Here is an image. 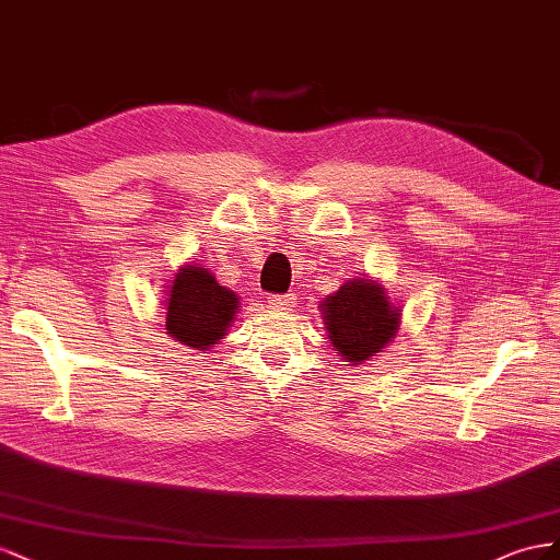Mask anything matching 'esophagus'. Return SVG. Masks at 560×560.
I'll use <instances>...</instances> for the list:
<instances>
[{
	"mask_svg": "<svg viewBox=\"0 0 560 560\" xmlns=\"http://www.w3.org/2000/svg\"><path fill=\"white\" fill-rule=\"evenodd\" d=\"M295 295L291 293V295H269L267 298V307L269 310H277V312H285V310H291L293 305H295Z\"/></svg>",
	"mask_w": 560,
	"mask_h": 560,
	"instance_id": "esophagus-1",
	"label": "esophagus"
}]
</instances>
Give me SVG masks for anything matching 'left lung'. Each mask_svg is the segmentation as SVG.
<instances>
[{
    "mask_svg": "<svg viewBox=\"0 0 560 560\" xmlns=\"http://www.w3.org/2000/svg\"><path fill=\"white\" fill-rule=\"evenodd\" d=\"M328 340L347 365L377 357L401 324V310L373 279H351L322 302Z\"/></svg>",
    "mask_w": 560,
    "mask_h": 560,
    "instance_id": "1",
    "label": "left lung"
}]
</instances>
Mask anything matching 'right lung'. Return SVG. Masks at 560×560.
<instances>
[{
  "label": "right lung",
  "instance_id": "obj_1",
  "mask_svg": "<svg viewBox=\"0 0 560 560\" xmlns=\"http://www.w3.org/2000/svg\"><path fill=\"white\" fill-rule=\"evenodd\" d=\"M238 310L234 291L206 267L183 265L168 285L166 332L175 342L206 351L225 338Z\"/></svg>",
  "mask_w": 560,
  "mask_h": 560
}]
</instances>
